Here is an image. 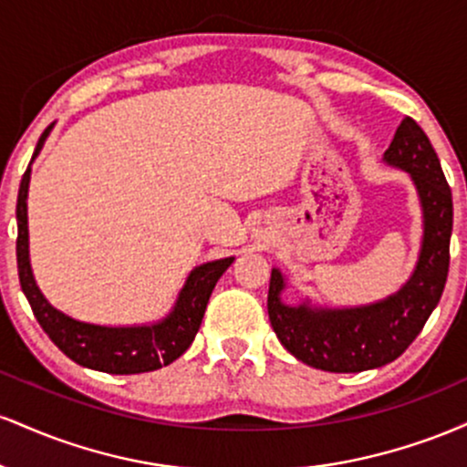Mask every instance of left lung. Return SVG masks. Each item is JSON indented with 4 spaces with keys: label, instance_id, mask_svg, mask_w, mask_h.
I'll return each instance as SVG.
<instances>
[{
    "label": "left lung",
    "instance_id": "8db88e82",
    "mask_svg": "<svg viewBox=\"0 0 467 467\" xmlns=\"http://www.w3.org/2000/svg\"><path fill=\"white\" fill-rule=\"evenodd\" d=\"M384 164L406 171L421 206V248L409 281L390 296L356 307L283 301L287 281L272 267L267 314L281 345L320 371L360 373L393 362L420 336L443 294L450 265L452 192L435 149L406 116L384 151Z\"/></svg>",
    "mask_w": 467,
    "mask_h": 467
}]
</instances>
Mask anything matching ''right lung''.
<instances>
[{"label": "right lung", "mask_w": 467, "mask_h": 467, "mask_svg": "<svg viewBox=\"0 0 467 467\" xmlns=\"http://www.w3.org/2000/svg\"><path fill=\"white\" fill-rule=\"evenodd\" d=\"M52 122L41 133L36 142L35 155L44 149V142L50 136ZM32 166V162H30ZM30 166L26 169L19 184L17 195V267L19 283L28 298L35 318L44 327L50 340L61 349L69 360L80 367L94 368V371L131 375L147 373L171 364L191 347L195 334L200 331L203 312H206L208 298L215 289L219 276L228 270L234 256L208 261L192 267L186 276L173 309L164 318L144 325H94L72 318L63 314L44 296L36 285L30 265V239H28V186H30Z\"/></svg>", "instance_id": "obj_1"}]
</instances>
